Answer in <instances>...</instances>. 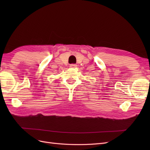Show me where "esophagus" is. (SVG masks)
Wrapping results in <instances>:
<instances>
[{"label":"esophagus","instance_id":"34e87169","mask_svg":"<svg viewBox=\"0 0 150 150\" xmlns=\"http://www.w3.org/2000/svg\"><path fill=\"white\" fill-rule=\"evenodd\" d=\"M69 67H72V68H75V67H77V65H76V64H71V65L69 66Z\"/></svg>","mask_w":150,"mask_h":150}]
</instances>
